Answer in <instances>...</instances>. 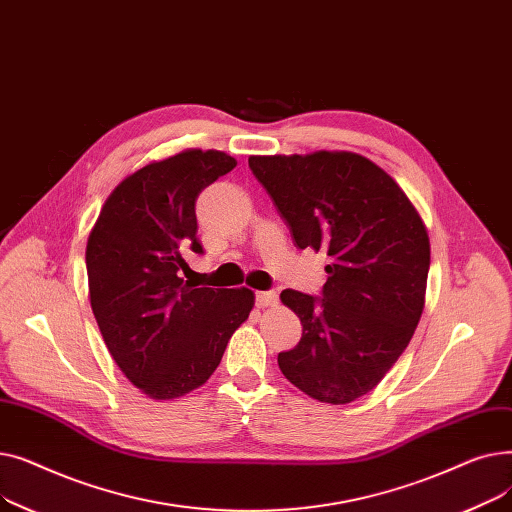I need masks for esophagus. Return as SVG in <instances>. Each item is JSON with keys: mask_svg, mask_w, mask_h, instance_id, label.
<instances>
[{"mask_svg": "<svg viewBox=\"0 0 512 512\" xmlns=\"http://www.w3.org/2000/svg\"><path fill=\"white\" fill-rule=\"evenodd\" d=\"M276 305H278V292L276 290L257 292V307L265 309V307H276Z\"/></svg>", "mask_w": 512, "mask_h": 512, "instance_id": "esophagus-1", "label": "esophagus"}]
</instances>
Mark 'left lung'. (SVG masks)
Instances as JSON below:
<instances>
[{"instance_id":"left-lung-1","label":"left lung","mask_w":512,"mask_h":512,"mask_svg":"<svg viewBox=\"0 0 512 512\" xmlns=\"http://www.w3.org/2000/svg\"><path fill=\"white\" fill-rule=\"evenodd\" d=\"M299 249H324V299L282 290L301 342L278 355L284 378L319 402L348 405L405 353L425 305L429 236L419 211L371 159L351 151L251 155Z\"/></svg>"}]
</instances>
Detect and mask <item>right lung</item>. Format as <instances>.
<instances>
[{
    "mask_svg": "<svg viewBox=\"0 0 512 512\" xmlns=\"http://www.w3.org/2000/svg\"><path fill=\"white\" fill-rule=\"evenodd\" d=\"M236 159L186 149L128 174L105 199L87 240L89 299L103 342L153 400L201 388L230 336L249 319V288H195L184 253H203L195 203Z\"/></svg>",
    "mask_w": 512,
    "mask_h": 512,
    "instance_id": "right-lung-1",
    "label": "right lung"
}]
</instances>
